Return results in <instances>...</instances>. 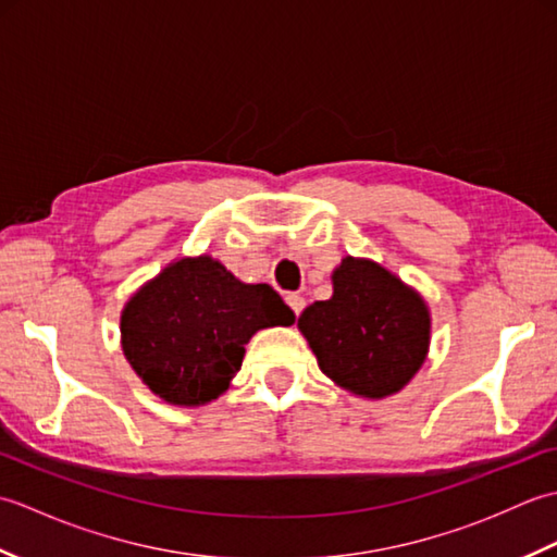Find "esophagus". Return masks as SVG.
Returning a JSON list of instances; mask_svg holds the SVG:
<instances>
[{
    "instance_id": "obj_1",
    "label": "esophagus",
    "mask_w": 557,
    "mask_h": 557,
    "mask_svg": "<svg viewBox=\"0 0 557 557\" xmlns=\"http://www.w3.org/2000/svg\"><path fill=\"white\" fill-rule=\"evenodd\" d=\"M287 304H289V309L294 311V315H299L304 311L306 299L301 297V294H287Z\"/></svg>"
}]
</instances>
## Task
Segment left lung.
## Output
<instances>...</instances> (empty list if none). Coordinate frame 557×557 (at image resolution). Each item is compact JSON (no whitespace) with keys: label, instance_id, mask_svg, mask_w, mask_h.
I'll use <instances>...</instances> for the list:
<instances>
[{"label":"left lung","instance_id":"8db88e82","mask_svg":"<svg viewBox=\"0 0 557 557\" xmlns=\"http://www.w3.org/2000/svg\"><path fill=\"white\" fill-rule=\"evenodd\" d=\"M299 330L327 377L354 395L381 399L421 369L431 315L393 272L347 256L333 275V297L311 304Z\"/></svg>","mask_w":557,"mask_h":557}]
</instances>
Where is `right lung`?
Here are the masks:
<instances>
[{"mask_svg":"<svg viewBox=\"0 0 557 557\" xmlns=\"http://www.w3.org/2000/svg\"><path fill=\"white\" fill-rule=\"evenodd\" d=\"M292 323L270 285H244L208 256L182 258L126 304L122 347L152 393L194 407L230 387L256 330Z\"/></svg>","mask_w":557,"mask_h":557,"instance_id":"1","label":"right lung"}]
</instances>
